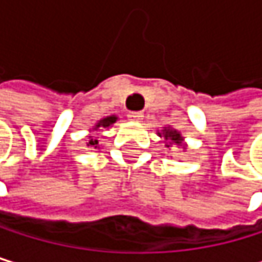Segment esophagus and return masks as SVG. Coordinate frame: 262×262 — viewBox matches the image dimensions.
<instances>
[{"instance_id": "obj_1", "label": "esophagus", "mask_w": 262, "mask_h": 262, "mask_svg": "<svg viewBox=\"0 0 262 262\" xmlns=\"http://www.w3.org/2000/svg\"><path fill=\"white\" fill-rule=\"evenodd\" d=\"M143 113L141 112H130L128 115H127V118L130 119V121H135V122H140L141 119H143Z\"/></svg>"}]
</instances>
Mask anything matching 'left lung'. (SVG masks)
<instances>
[{
  "mask_svg": "<svg viewBox=\"0 0 262 262\" xmlns=\"http://www.w3.org/2000/svg\"><path fill=\"white\" fill-rule=\"evenodd\" d=\"M157 135L165 140L166 147H174L176 146V147H182V150L187 149L184 137L181 135V132H178V130L173 128V127H163L162 132H157Z\"/></svg>",
  "mask_w": 262,
  "mask_h": 262,
  "instance_id": "1",
  "label": "left lung"
}]
</instances>
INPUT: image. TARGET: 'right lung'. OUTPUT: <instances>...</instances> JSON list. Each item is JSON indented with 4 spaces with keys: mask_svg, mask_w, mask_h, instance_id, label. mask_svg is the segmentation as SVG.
Returning a JSON list of instances; mask_svg holds the SVG:
<instances>
[{
    "mask_svg": "<svg viewBox=\"0 0 262 262\" xmlns=\"http://www.w3.org/2000/svg\"><path fill=\"white\" fill-rule=\"evenodd\" d=\"M118 121V116L116 115H112V116H106V118H102L100 121H97L94 125H93V128L89 130V140H88V147H93V149H97L99 147V140H97V137H94L93 135V132H97L99 128H110L112 127L115 122Z\"/></svg>",
    "mask_w": 262,
    "mask_h": 262,
    "instance_id": "1",
    "label": "right lung"
}]
</instances>
